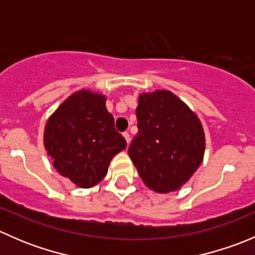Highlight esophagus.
Masks as SVG:
<instances>
[{"label":"esophagus","instance_id":"obj_1","mask_svg":"<svg viewBox=\"0 0 255 255\" xmlns=\"http://www.w3.org/2000/svg\"><path fill=\"white\" fill-rule=\"evenodd\" d=\"M123 137H125V139H126V142H127V144L130 143V135H129V133L125 132V133H123Z\"/></svg>","mask_w":255,"mask_h":255}]
</instances>
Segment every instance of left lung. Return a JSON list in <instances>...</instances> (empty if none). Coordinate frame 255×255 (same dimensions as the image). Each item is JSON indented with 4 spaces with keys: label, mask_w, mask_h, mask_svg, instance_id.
Listing matches in <instances>:
<instances>
[{
    "label": "left lung",
    "mask_w": 255,
    "mask_h": 255,
    "mask_svg": "<svg viewBox=\"0 0 255 255\" xmlns=\"http://www.w3.org/2000/svg\"><path fill=\"white\" fill-rule=\"evenodd\" d=\"M135 115L138 133L128 154L138 174L153 191H176L204 160L206 139L201 121L168 90L140 94Z\"/></svg>",
    "instance_id": "8db88e82"
}]
</instances>
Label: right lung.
I'll return each instance as SVG.
<instances>
[{"instance_id": "add662e5", "label": "right lung", "mask_w": 255, "mask_h": 255, "mask_svg": "<svg viewBox=\"0 0 255 255\" xmlns=\"http://www.w3.org/2000/svg\"><path fill=\"white\" fill-rule=\"evenodd\" d=\"M126 146L106 109V96L90 89L71 94L44 128V148L54 168L82 189L99 184L113 156Z\"/></svg>"}]
</instances>
